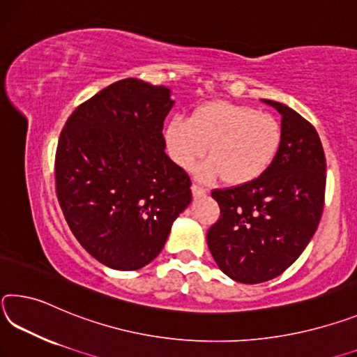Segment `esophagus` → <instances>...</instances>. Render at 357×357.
I'll return each mask as SVG.
<instances>
[{"mask_svg": "<svg viewBox=\"0 0 357 357\" xmlns=\"http://www.w3.org/2000/svg\"><path fill=\"white\" fill-rule=\"evenodd\" d=\"M191 190H192V196H195V197H201V196H204L207 192V190L204 188L201 183H197V182H192Z\"/></svg>", "mask_w": 357, "mask_h": 357, "instance_id": "obj_1", "label": "esophagus"}]
</instances>
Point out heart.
<instances>
[{
    "label": "heart",
    "mask_w": 357,
    "mask_h": 357,
    "mask_svg": "<svg viewBox=\"0 0 357 357\" xmlns=\"http://www.w3.org/2000/svg\"><path fill=\"white\" fill-rule=\"evenodd\" d=\"M282 125L268 112L243 104L212 101L197 107L188 121L174 119L165 130L169 156L180 167H191L206 155V178L243 185L259 178L282 145Z\"/></svg>",
    "instance_id": "1"
}]
</instances>
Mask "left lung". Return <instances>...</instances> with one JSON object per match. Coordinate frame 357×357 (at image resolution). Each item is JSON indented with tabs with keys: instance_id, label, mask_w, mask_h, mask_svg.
Returning a JSON list of instances; mask_svg holds the SVG:
<instances>
[{
	"instance_id": "8db88e82",
	"label": "left lung",
	"mask_w": 357,
	"mask_h": 357,
	"mask_svg": "<svg viewBox=\"0 0 357 357\" xmlns=\"http://www.w3.org/2000/svg\"><path fill=\"white\" fill-rule=\"evenodd\" d=\"M264 102L282 115L278 153L259 178L212 191L220 218L207 232L221 272L247 284L282 275L312 241L324 207L326 156L317 130L284 104Z\"/></svg>"
}]
</instances>
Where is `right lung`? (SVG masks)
Here are the masks:
<instances>
[{"label":"right lung","instance_id":"right-lung-1","mask_svg":"<svg viewBox=\"0 0 357 357\" xmlns=\"http://www.w3.org/2000/svg\"><path fill=\"white\" fill-rule=\"evenodd\" d=\"M171 90L123 79L82 102L61 130L56 196L93 258L116 271L153 261L191 202V180L166 155Z\"/></svg>","mask_w":357,"mask_h":357}]
</instances>
